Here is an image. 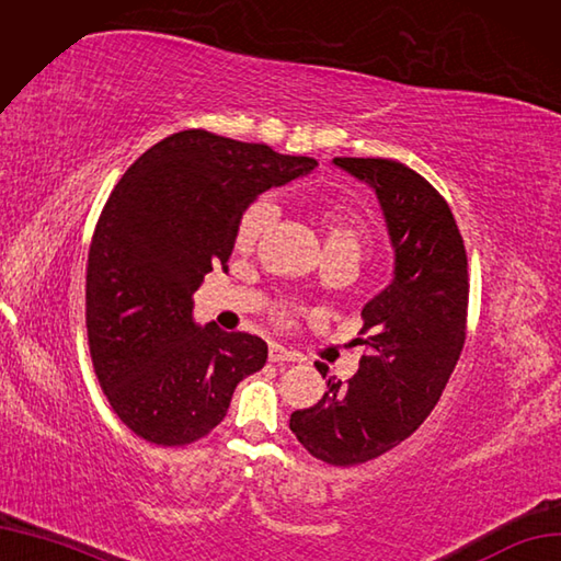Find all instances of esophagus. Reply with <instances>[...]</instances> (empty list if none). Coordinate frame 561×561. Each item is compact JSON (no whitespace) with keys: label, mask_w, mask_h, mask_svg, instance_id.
<instances>
[{"label":"esophagus","mask_w":561,"mask_h":561,"mask_svg":"<svg viewBox=\"0 0 561 561\" xmlns=\"http://www.w3.org/2000/svg\"><path fill=\"white\" fill-rule=\"evenodd\" d=\"M268 359L276 362V364H283V362H297L299 355L293 353V351H287V347H283L278 343H274L272 347H268Z\"/></svg>","instance_id":"1"}]
</instances>
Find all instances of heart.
Returning <instances> with one entry per match:
<instances>
[{"instance_id":"heart-1","label":"heart","mask_w":561,"mask_h":561,"mask_svg":"<svg viewBox=\"0 0 561 561\" xmlns=\"http://www.w3.org/2000/svg\"><path fill=\"white\" fill-rule=\"evenodd\" d=\"M276 216V208L272 202H255L250 206L245 214L241 216L237 225V234L234 243L239 250H250L257 239L264 234V229L272 225ZM322 216V231H324V245H334V243H347L355 245L359 250V222L351 214V210L339 206V204H324L320 208Z\"/></svg>"}]
</instances>
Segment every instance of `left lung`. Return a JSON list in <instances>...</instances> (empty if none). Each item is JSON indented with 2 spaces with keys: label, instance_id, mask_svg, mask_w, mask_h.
<instances>
[{
  "label": "left lung",
  "instance_id": "left-lung-1",
  "mask_svg": "<svg viewBox=\"0 0 561 561\" xmlns=\"http://www.w3.org/2000/svg\"><path fill=\"white\" fill-rule=\"evenodd\" d=\"M332 162L376 192L394 276L362 308L357 374L341 382L316 362L327 392L289 415V430L313 457L353 467L399 446L434 411L465 347L469 274L453 210L420 173L380 158Z\"/></svg>",
  "mask_w": 561,
  "mask_h": 561
}]
</instances>
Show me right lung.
Segmentation results:
<instances>
[{
    "mask_svg": "<svg viewBox=\"0 0 561 561\" xmlns=\"http://www.w3.org/2000/svg\"><path fill=\"white\" fill-rule=\"evenodd\" d=\"M316 164L185 129L113 187L90 243L85 327L96 380L137 436L158 446L206 436L264 366L260 336L195 322V293L214 266L227 272L245 208Z\"/></svg>",
    "mask_w": 561,
    "mask_h": 561,
    "instance_id": "right-lung-1",
    "label": "right lung"
}]
</instances>
